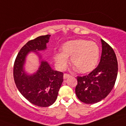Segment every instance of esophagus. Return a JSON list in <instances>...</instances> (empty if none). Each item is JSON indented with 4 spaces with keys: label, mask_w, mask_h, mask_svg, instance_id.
Wrapping results in <instances>:
<instances>
[{
    "label": "esophagus",
    "mask_w": 126,
    "mask_h": 126,
    "mask_svg": "<svg viewBox=\"0 0 126 126\" xmlns=\"http://www.w3.org/2000/svg\"><path fill=\"white\" fill-rule=\"evenodd\" d=\"M70 76H70L69 74H64V79H65L69 78Z\"/></svg>",
    "instance_id": "1"
}]
</instances>
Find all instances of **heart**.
<instances>
[{
    "instance_id": "heart-1",
    "label": "heart",
    "mask_w": 126,
    "mask_h": 126,
    "mask_svg": "<svg viewBox=\"0 0 126 126\" xmlns=\"http://www.w3.org/2000/svg\"><path fill=\"white\" fill-rule=\"evenodd\" d=\"M62 52L55 53L54 59L58 68L64 70L69 58L80 73H88L96 68L100 57V48L95 42L84 39L68 41L62 46Z\"/></svg>"
}]
</instances>
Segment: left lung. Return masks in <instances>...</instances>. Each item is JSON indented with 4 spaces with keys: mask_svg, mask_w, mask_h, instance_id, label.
<instances>
[{
    "mask_svg": "<svg viewBox=\"0 0 126 126\" xmlns=\"http://www.w3.org/2000/svg\"><path fill=\"white\" fill-rule=\"evenodd\" d=\"M102 52L100 63L88 75L78 76L76 94L80 101L87 104L100 102L113 89L118 72L115 53L107 43L101 39Z\"/></svg>",
    "mask_w": 126,
    "mask_h": 126,
    "instance_id": "1",
    "label": "left lung"
}]
</instances>
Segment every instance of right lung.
<instances>
[{"label": "right lung", "mask_w": 126, "mask_h": 126, "mask_svg": "<svg viewBox=\"0 0 126 126\" xmlns=\"http://www.w3.org/2000/svg\"><path fill=\"white\" fill-rule=\"evenodd\" d=\"M50 36H38L27 42L20 50L14 65V79L20 93L30 103L42 107L50 106L55 102L63 82V73L52 69L38 52L47 49ZM31 52L39 56L41 65L36 73L29 75L24 66L26 57Z\"/></svg>", "instance_id": "1"}]
</instances>
